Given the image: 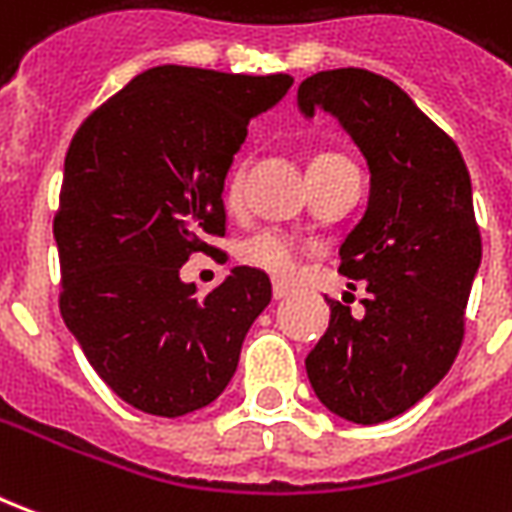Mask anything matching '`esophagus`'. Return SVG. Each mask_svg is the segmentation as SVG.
<instances>
[{"mask_svg": "<svg viewBox=\"0 0 512 512\" xmlns=\"http://www.w3.org/2000/svg\"><path fill=\"white\" fill-rule=\"evenodd\" d=\"M271 293H274V299H285V296H290V293H293V285L274 279V285H271Z\"/></svg>", "mask_w": 512, "mask_h": 512, "instance_id": "obj_1", "label": "esophagus"}]
</instances>
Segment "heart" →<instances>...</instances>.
I'll list each match as a JSON object with an SVG mask.
<instances>
[{"instance_id": "b5f03b06", "label": "heart", "mask_w": 512, "mask_h": 512, "mask_svg": "<svg viewBox=\"0 0 512 512\" xmlns=\"http://www.w3.org/2000/svg\"><path fill=\"white\" fill-rule=\"evenodd\" d=\"M348 158L340 156V153H318V156L310 161L312 167H332V164H345ZM241 191V169H235L230 175V183H227V200H235ZM238 257L244 260L246 266H255L266 274H274V277L288 279L296 274V266H299V246L290 238L288 233L282 230H274V227H263V230H255L252 235H246L241 241V249H238Z\"/></svg>"}]
</instances>
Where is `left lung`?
<instances>
[{"instance_id":"obj_1","label":"left lung","mask_w":512,"mask_h":512,"mask_svg":"<svg viewBox=\"0 0 512 512\" xmlns=\"http://www.w3.org/2000/svg\"><path fill=\"white\" fill-rule=\"evenodd\" d=\"M299 106L332 112L370 167L367 211L340 246V274L367 282L365 312L326 299L332 321L304 365L323 406L376 425L428 395L461 351L483 257L472 180L450 134L378 73H312Z\"/></svg>"}]
</instances>
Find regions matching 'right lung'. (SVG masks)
<instances>
[{
  "instance_id": "1",
  "label": "right lung",
  "mask_w": 512,
  "mask_h": 512,
  "mask_svg": "<svg viewBox=\"0 0 512 512\" xmlns=\"http://www.w3.org/2000/svg\"><path fill=\"white\" fill-rule=\"evenodd\" d=\"M288 73L244 76L158 65L73 134L54 238L60 312L106 386L153 417H183L230 384L271 301L260 268L238 266L208 296L180 279L227 230L224 178L246 126L288 93Z\"/></svg>"
}]
</instances>
